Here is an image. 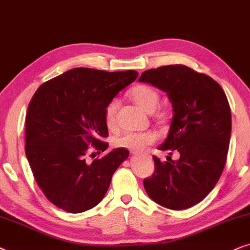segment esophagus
Segmentation results:
<instances>
[{
	"instance_id": "obj_1",
	"label": "esophagus",
	"mask_w": 250,
	"mask_h": 250,
	"mask_svg": "<svg viewBox=\"0 0 250 250\" xmlns=\"http://www.w3.org/2000/svg\"><path fill=\"white\" fill-rule=\"evenodd\" d=\"M132 154H135V155H138V154H144V155H146V156H149L147 153H139V152H137V151H134L132 152Z\"/></svg>"
}]
</instances>
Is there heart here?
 <instances>
[{"mask_svg":"<svg viewBox=\"0 0 250 250\" xmlns=\"http://www.w3.org/2000/svg\"><path fill=\"white\" fill-rule=\"evenodd\" d=\"M130 97L142 109L147 113H153L158 108L160 103L159 92L151 86L141 84L135 86L130 91ZM116 109H118V102L113 99L105 107V123L109 129H113L116 125ZM156 134L153 131H127L120 135L115 139V145L119 147H125L132 151H142L146 146L153 144L156 141Z\"/></svg>","mask_w":250,"mask_h":250,"instance_id":"obj_1","label":"heart"}]
</instances>
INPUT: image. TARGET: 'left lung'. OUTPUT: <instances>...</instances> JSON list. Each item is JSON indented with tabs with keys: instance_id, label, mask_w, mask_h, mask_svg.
Masks as SVG:
<instances>
[{
	"instance_id": "1",
	"label": "left lung",
	"mask_w": 250,
	"mask_h": 250,
	"mask_svg": "<svg viewBox=\"0 0 250 250\" xmlns=\"http://www.w3.org/2000/svg\"><path fill=\"white\" fill-rule=\"evenodd\" d=\"M167 92L172 120L161 151L179 152L178 160L161 162L145 178V191L156 204L183 210L204 200L225 167L231 137V109L225 92L210 76L185 65L145 71L139 78Z\"/></svg>"
}]
</instances>
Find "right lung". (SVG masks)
<instances>
[{"label":"right lung","instance_id":"obj_1","mask_svg":"<svg viewBox=\"0 0 250 250\" xmlns=\"http://www.w3.org/2000/svg\"><path fill=\"white\" fill-rule=\"evenodd\" d=\"M137 76L136 71L78 67L43 83L33 96L26 114V156L40 188L58 208L79 214L105 197L129 151L115 148L91 164L84 156L90 146L98 153L107 148L106 105Z\"/></svg>","mask_w":250,"mask_h":250}]
</instances>
